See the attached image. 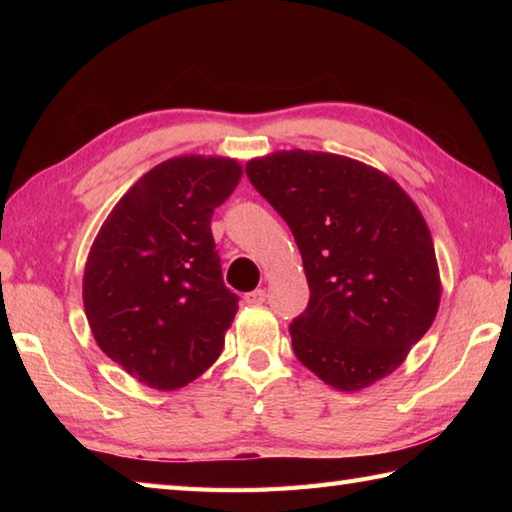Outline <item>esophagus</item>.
I'll return each instance as SVG.
<instances>
[{
    "instance_id": "1",
    "label": "esophagus",
    "mask_w": 512,
    "mask_h": 512,
    "mask_svg": "<svg viewBox=\"0 0 512 512\" xmlns=\"http://www.w3.org/2000/svg\"><path fill=\"white\" fill-rule=\"evenodd\" d=\"M244 301L248 303V306H262V303L266 301V290L257 288V290H253V292H246Z\"/></svg>"
}]
</instances>
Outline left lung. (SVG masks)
<instances>
[{
	"instance_id": "obj_1",
	"label": "left lung",
	"mask_w": 512,
	"mask_h": 512,
	"mask_svg": "<svg viewBox=\"0 0 512 512\" xmlns=\"http://www.w3.org/2000/svg\"><path fill=\"white\" fill-rule=\"evenodd\" d=\"M246 176L290 226L310 286L292 350L339 391L389 376L431 328L440 273L429 226L396 180L325 151H275Z\"/></svg>"
}]
</instances>
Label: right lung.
Instances as JSON below:
<instances>
[{"instance_id": "1", "label": "right lung", "mask_w": 512, "mask_h": 512, "mask_svg": "<svg viewBox=\"0 0 512 512\" xmlns=\"http://www.w3.org/2000/svg\"><path fill=\"white\" fill-rule=\"evenodd\" d=\"M239 178L233 158H169L118 200L94 239L85 317L138 383L180 389L222 354L239 297L224 286L211 217Z\"/></svg>"}]
</instances>
